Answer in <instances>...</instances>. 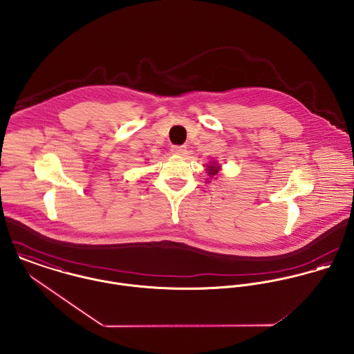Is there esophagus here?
Masks as SVG:
<instances>
[{"mask_svg": "<svg viewBox=\"0 0 354 354\" xmlns=\"http://www.w3.org/2000/svg\"><path fill=\"white\" fill-rule=\"evenodd\" d=\"M170 151L176 155H184L187 152V147L185 146H173Z\"/></svg>", "mask_w": 354, "mask_h": 354, "instance_id": "obj_1", "label": "esophagus"}]
</instances>
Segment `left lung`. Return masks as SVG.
<instances>
[{
  "mask_svg": "<svg viewBox=\"0 0 354 354\" xmlns=\"http://www.w3.org/2000/svg\"><path fill=\"white\" fill-rule=\"evenodd\" d=\"M216 173H218V166H216L215 163L211 165V166H208V176H209V177L216 176Z\"/></svg>",
  "mask_w": 354,
  "mask_h": 354,
  "instance_id": "8db88e82",
  "label": "left lung"
}]
</instances>
